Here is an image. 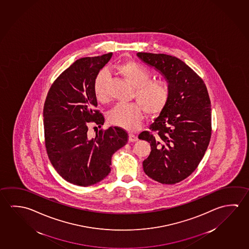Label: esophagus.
<instances>
[{"mask_svg": "<svg viewBox=\"0 0 249 249\" xmlns=\"http://www.w3.org/2000/svg\"><path fill=\"white\" fill-rule=\"evenodd\" d=\"M128 140H129L130 142H135L138 141V137L136 135H134V134H129Z\"/></svg>", "mask_w": 249, "mask_h": 249, "instance_id": "obj_1", "label": "esophagus"}]
</instances>
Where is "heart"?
<instances>
[{"instance_id":"1","label":"heart","mask_w":249,"mask_h":249,"mask_svg":"<svg viewBox=\"0 0 249 249\" xmlns=\"http://www.w3.org/2000/svg\"><path fill=\"white\" fill-rule=\"evenodd\" d=\"M116 70L126 82L135 89L136 103L117 104L109 112L108 121L114 126L128 131H135L141 126L143 120V109L149 115H156L167 105L169 90L167 82L161 80H152L150 72L133 61L119 64ZM107 73L101 71L94 79V93L99 102L108 99L107 92Z\"/></svg>"}]
</instances>
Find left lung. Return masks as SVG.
<instances>
[{"label":"left lung","instance_id":"8db88e82","mask_svg":"<svg viewBox=\"0 0 249 249\" xmlns=\"http://www.w3.org/2000/svg\"><path fill=\"white\" fill-rule=\"evenodd\" d=\"M141 61L167 81V105L150 131L139 135L150 143L143 170L160 183L176 184L195 171L211 138V102L201 78L178 58L165 53H137Z\"/></svg>","mask_w":249,"mask_h":249}]
</instances>
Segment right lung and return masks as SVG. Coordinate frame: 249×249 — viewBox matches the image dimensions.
Instances as JSON below:
<instances>
[{"label":"right lung","instance_id":"obj_1","mask_svg":"<svg viewBox=\"0 0 249 249\" xmlns=\"http://www.w3.org/2000/svg\"><path fill=\"white\" fill-rule=\"evenodd\" d=\"M113 53L81 58L63 71L49 89L43 107L45 145L49 160L70 183L88 187L110 173L112 155L128 141L125 130L110 126L88 135L90 123L98 126L104 117L98 110L94 81Z\"/></svg>","mask_w":249,"mask_h":249}]
</instances>
